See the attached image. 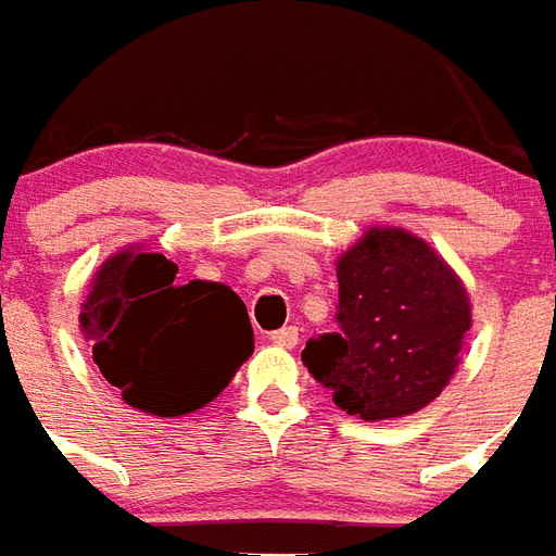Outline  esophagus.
I'll use <instances>...</instances> for the list:
<instances>
[{"instance_id": "esophagus-1", "label": "esophagus", "mask_w": 556, "mask_h": 556, "mask_svg": "<svg viewBox=\"0 0 556 556\" xmlns=\"http://www.w3.org/2000/svg\"><path fill=\"white\" fill-rule=\"evenodd\" d=\"M270 342L279 345V349H294L301 342V333H298V327H279V330L270 333Z\"/></svg>"}]
</instances>
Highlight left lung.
Listing matches in <instances>:
<instances>
[{
    "label": "left lung",
    "mask_w": 556,
    "mask_h": 556,
    "mask_svg": "<svg viewBox=\"0 0 556 556\" xmlns=\"http://www.w3.org/2000/svg\"><path fill=\"white\" fill-rule=\"evenodd\" d=\"M339 333H321L303 363L339 408L361 419L408 417L441 396L470 330L455 270L405 229H369L339 255Z\"/></svg>",
    "instance_id": "left-lung-1"
}]
</instances>
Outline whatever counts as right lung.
<instances>
[{"mask_svg": "<svg viewBox=\"0 0 556 556\" xmlns=\"http://www.w3.org/2000/svg\"><path fill=\"white\" fill-rule=\"evenodd\" d=\"M163 253L127 247L91 279L79 327L101 375L130 408L181 417L205 408L253 354L243 301L223 282H175Z\"/></svg>", "mask_w": 556, "mask_h": 556, "instance_id": "right-lung-1", "label": "right lung"}]
</instances>
